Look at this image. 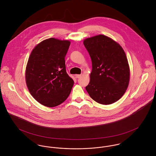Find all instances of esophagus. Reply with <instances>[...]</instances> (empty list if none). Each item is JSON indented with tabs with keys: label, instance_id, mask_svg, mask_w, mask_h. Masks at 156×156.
Listing matches in <instances>:
<instances>
[{
	"label": "esophagus",
	"instance_id": "esophagus-1",
	"mask_svg": "<svg viewBox=\"0 0 156 156\" xmlns=\"http://www.w3.org/2000/svg\"><path fill=\"white\" fill-rule=\"evenodd\" d=\"M82 76V74H76V77L77 78V79H79V78L81 77Z\"/></svg>",
	"mask_w": 156,
	"mask_h": 156
}]
</instances>
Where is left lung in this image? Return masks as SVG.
Masks as SVG:
<instances>
[{
	"label": "left lung",
	"instance_id": "8db88e82",
	"mask_svg": "<svg viewBox=\"0 0 156 156\" xmlns=\"http://www.w3.org/2000/svg\"><path fill=\"white\" fill-rule=\"evenodd\" d=\"M83 44L92 61L90 82L86 87L89 96L101 105L116 102L125 93L130 80V68L123 48L103 35L87 38Z\"/></svg>",
	"mask_w": 156,
	"mask_h": 156
}]
</instances>
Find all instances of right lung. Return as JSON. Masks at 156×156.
<instances>
[{"label":"right lung","mask_w":156,"mask_h":156,"mask_svg":"<svg viewBox=\"0 0 156 156\" xmlns=\"http://www.w3.org/2000/svg\"><path fill=\"white\" fill-rule=\"evenodd\" d=\"M70 41L48 38L32 51L26 68V82L32 96L40 104L53 108L69 96L74 81L66 71L65 57Z\"/></svg>","instance_id":"1"}]
</instances>
